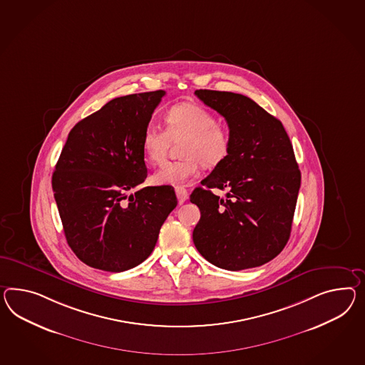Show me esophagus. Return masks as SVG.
<instances>
[{"label": "esophagus", "instance_id": "obj_1", "mask_svg": "<svg viewBox=\"0 0 365 365\" xmlns=\"http://www.w3.org/2000/svg\"><path fill=\"white\" fill-rule=\"evenodd\" d=\"M176 196H178V204H182L187 200V190L184 187H176Z\"/></svg>", "mask_w": 365, "mask_h": 365}]
</instances>
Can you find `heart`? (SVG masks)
<instances>
[{"instance_id":"b5f03b06","label":"heart","mask_w":365,"mask_h":365,"mask_svg":"<svg viewBox=\"0 0 365 365\" xmlns=\"http://www.w3.org/2000/svg\"><path fill=\"white\" fill-rule=\"evenodd\" d=\"M165 130L150 124L143 133V150L150 163L165 159L170 140L184 139V159L165 161L153 173L158 185H182L200 172L201 164L215 168L227 159L232 148L229 132L218 125L215 115L196 103H178L164 113Z\"/></svg>"}]
</instances>
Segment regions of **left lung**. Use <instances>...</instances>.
Returning a JSON list of instances; mask_svg holds the SVG:
<instances>
[{
	"mask_svg": "<svg viewBox=\"0 0 365 365\" xmlns=\"http://www.w3.org/2000/svg\"><path fill=\"white\" fill-rule=\"evenodd\" d=\"M195 94L224 116L232 148L190 195L201 212L193 242L217 267H258L275 258L290 238L300 187L290 138L277 118L245 95L213 90ZM212 188H226L227 198Z\"/></svg>",
	"mask_w": 365,
	"mask_h": 365,
	"instance_id": "1",
	"label": "left lung"
}]
</instances>
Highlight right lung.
I'll return each instance as SVG.
<instances>
[{"label":"right lung","instance_id":"add662e5","mask_svg":"<svg viewBox=\"0 0 365 365\" xmlns=\"http://www.w3.org/2000/svg\"><path fill=\"white\" fill-rule=\"evenodd\" d=\"M164 95L115 98L68 133L51 182L67 243L90 267L140 264L178 205L170 185L136 189L147 178L143 133Z\"/></svg>","mask_w":365,"mask_h":365}]
</instances>
